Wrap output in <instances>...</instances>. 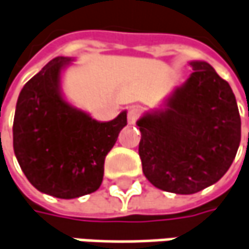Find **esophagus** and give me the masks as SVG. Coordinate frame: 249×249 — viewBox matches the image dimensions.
<instances>
[{
  "instance_id": "obj_1",
  "label": "esophagus",
  "mask_w": 249,
  "mask_h": 249,
  "mask_svg": "<svg viewBox=\"0 0 249 249\" xmlns=\"http://www.w3.org/2000/svg\"><path fill=\"white\" fill-rule=\"evenodd\" d=\"M140 115H142V110L137 106H130L129 110H127V120H129V123L130 124H136V122H137V119L140 118Z\"/></svg>"
}]
</instances>
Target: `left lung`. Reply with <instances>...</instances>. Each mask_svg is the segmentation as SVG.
<instances>
[{"mask_svg":"<svg viewBox=\"0 0 249 249\" xmlns=\"http://www.w3.org/2000/svg\"><path fill=\"white\" fill-rule=\"evenodd\" d=\"M189 66V78L160 109L137 120L143 174L156 188L177 195H192L221 179L241 142V119L229 82L206 61Z\"/></svg>","mask_w":249,"mask_h":249,"instance_id":"obj_1","label":"left lung"}]
</instances>
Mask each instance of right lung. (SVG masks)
Instances as JSON below:
<instances>
[{"label":"right lung","instance_id":"add662e5","mask_svg":"<svg viewBox=\"0 0 249 249\" xmlns=\"http://www.w3.org/2000/svg\"><path fill=\"white\" fill-rule=\"evenodd\" d=\"M72 61L56 57L25 84L12 129L25 177L39 192L58 199L80 197L101 186L105 157L127 124V110L98 122L70 104L61 80Z\"/></svg>","mask_w":249,"mask_h":249}]
</instances>
